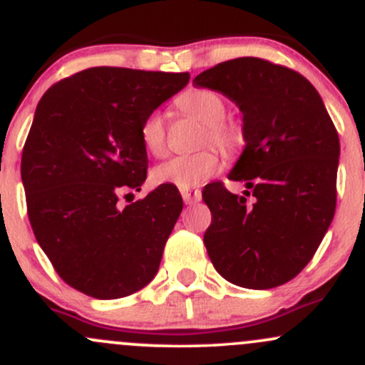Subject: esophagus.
I'll use <instances>...</instances> for the list:
<instances>
[{"label": "esophagus", "mask_w": 365, "mask_h": 365, "mask_svg": "<svg viewBox=\"0 0 365 365\" xmlns=\"http://www.w3.org/2000/svg\"><path fill=\"white\" fill-rule=\"evenodd\" d=\"M182 192L183 202L185 204H195L201 201V190L197 189H180Z\"/></svg>", "instance_id": "1"}]
</instances>
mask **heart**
I'll return each mask as SVG.
<instances>
[{
	"label": "heart",
	"mask_w": 365,
	"mask_h": 365,
	"mask_svg": "<svg viewBox=\"0 0 365 365\" xmlns=\"http://www.w3.org/2000/svg\"><path fill=\"white\" fill-rule=\"evenodd\" d=\"M175 107L183 115L204 124L201 145L218 147L225 154H235L244 143V126L237 119L227 118V100L210 88H190L175 98ZM140 140L149 154L166 152V124L159 112H150L140 126ZM222 168V155L216 149H204L189 155H176L159 164L152 178L159 185L192 189L215 176Z\"/></svg>",
	"instance_id": "b5f03b06"
}]
</instances>
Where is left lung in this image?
Listing matches in <instances>:
<instances>
[{"label": "left lung", "instance_id": "1", "mask_svg": "<svg viewBox=\"0 0 365 365\" xmlns=\"http://www.w3.org/2000/svg\"><path fill=\"white\" fill-rule=\"evenodd\" d=\"M194 85L222 91L244 114L246 149L228 178L247 190L235 195L216 182L202 192L211 263L235 286H282L314 258L334 216V123L307 78L265 58L227 60Z\"/></svg>", "mask_w": 365, "mask_h": 365}]
</instances>
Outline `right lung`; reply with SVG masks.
I'll return each mask as SVG.
<instances>
[{
  "mask_svg": "<svg viewBox=\"0 0 365 365\" xmlns=\"http://www.w3.org/2000/svg\"><path fill=\"white\" fill-rule=\"evenodd\" d=\"M189 79V72L91 67L39 100L20 163L27 215L55 272L76 291L123 298L158 274L182 195L159 185L128 206L121 199L147 178L143 119Z\"/></svg>",
  "mask_w": 365,
  "mask_h": 365,
  "instance_id": "right-lung-1",
  "label": "right lung"
}]
</instances>
